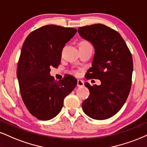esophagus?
Listing matches in <instances>:
<instances>
[{"label":"esophagus","instance_id":"34e87169","mask_svg":"<svg viewBox=\"0 0 147 147\" xmlns=\"http://www.w3.org/2000/svg\"><path fill=\"white\" fill-rule=\"evenodd\" d=\"M77 86L80 87V86H84V82L81 80H78V82H77Z\"/></svg>","mask_w":147,"mask_h":147}]
</instances>
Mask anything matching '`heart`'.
<instances>
[{
  "mask_svg": "<svg viewBox=\"0 0 147 147\" xmlns=\"http://www.w3.org/2000/svg\"><path fill=\"white\" fill-rule=\"evenodd\" d=\"M88 46H90L89 42L86 40L81 41L78 44V48H84V47H88Z\"/></svg>",
  "mask_w": 147,
  "mask_h": 147,
  "instance_id": "obj_1",
  "label": "heart"
}]
</instances>
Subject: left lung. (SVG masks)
Segmentation results:
<instances>
[{
    "instance_id": "obj_1",
    "label": "left lung",
    "mask_w": 147,
    "mask_h": 147,
    "mask_svg": "<svg viewBox=\"0 0 147 147\" xmlns=\"http://www.w3.org/2000/svg\"><path fill=\"white\" fill-rule=\"evenodd\" d=\"M78 31L95 48L87 77L101 81L99 86L84 84L90 95L83 101V111L93 119H109L121 110L129 95L133 72L131 54L120 34L104 24L80 27Z\"/></svg>"
}]
</instances>
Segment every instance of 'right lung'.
Listing matches in <instances>:
<instances>
[{
	"label": "right lung",
	"instance_id": "right-lung-1",
	"mask_svg": "<svg viewBox=\"0 0 147 147\" xmlns=\"http://www.w3.org/2000/svg\"><path fill=\"white\" fill-rule=\"evenodd\" d=\"M76 32V28L46 25L30 32L24 43L17 69L20 90L26 108L39 120L55 117L65 97L76 86L72 76L56 81L50 74L52 67L59 65L65 43Z\"/></svg>",
	"mask_w": 147,
	"mask_h": 147
}]
</instances>
